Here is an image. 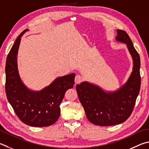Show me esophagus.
<instances>
[{"label":"esophagus","instance_id":"34e87169","mask_svg":"<svg viewBox=\"0 0 149 149\" xmlns=\"http://www.w3.org/2000/svg\"><path fill=\"white\" fill-rule=\"evenodd\" d=\"M83 81V79L81 75H77L75 77V84H79L81 83Z\"/></svg>","mask_w":149,"mask_h":149}]
</instances>
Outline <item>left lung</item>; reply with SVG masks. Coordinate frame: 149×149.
<instances>
[{"instance_id":"left-lung-1","label":"left lung","mask_w":149,"mask_h":149,"mask_svg":"<svg viewBox=\"0 0 149 149\" xmlns=\"http://www.w3.org/2000/svg\"><path fill=\"white\" fill-rule=\"evenodd\" d=\"M116 40L127 45L133 58V70L126 83L113 93L105 92L86 81L76 85L79 101L88 120L95 125L113 126L126 121L131 115L141 86L140 57L128 34L117 30Z\"/></svg>"}]
</instances>
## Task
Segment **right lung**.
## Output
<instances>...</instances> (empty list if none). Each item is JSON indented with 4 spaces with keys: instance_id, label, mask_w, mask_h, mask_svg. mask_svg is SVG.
I'll return each instance as SVG.
<instances>
[{
    "instance_id": "right-lung-1",
    "label": "right lung",
    "mask_w": 149,
    "mask_h": 149,
    "mask_svg": "<svg viewBox=\"0 0 149 149\" xmlns=\"http://www.w3.org/2000/svg\"><path fill=\"white\" fill-rule=\"evenodd\" d=\"M19 35L8 55L6 63L5 89L7 99L18 118L23 123L34 127L52 125L60 116V104L66 91L74 87L75 74L56 78L40 91L29 90L21 81L17 70V56L21 38Z\"/></svg>"
}]
</instances>
